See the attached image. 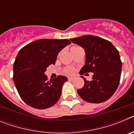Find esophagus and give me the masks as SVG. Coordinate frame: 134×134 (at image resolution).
I'll list each match as a JSON object with an SVG mask.
<instances>
[{
  "instance_id": "obj_1",
  "label": "esophagus",
  "mask_w": 134,
  "mask_h": 134,
  "mask_svg": "<svg viewBox=\"0 0 134 134\" xmlns=\"http://www.w3.org/2000/svg\"><path fill=\"white\" fill-rule=\"evenodd\" d=\"M68 80H70V81H73V80H74V78H73V77H68Z\"/></svg>"
}]
</instances>
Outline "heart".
Listing matches in <instances>:
<instances>
[{"mask_svg":"<svg viewBox=\"0 0 134 134\" xmlns=\"http://www.w3.org/2000/svg\"><path fill=\"white\" fill-rule=\"evenodd\" d=\"M76 47H78V46H74V47H72L71 49H73V48H76ZM65 72H66V74H73L74 72H75V69H74V68H72V67H69V68H66Z\"/></svg>","mask_w":134,"mask_h":134,"instance_id":"heart-1","label":"heart"}]
</instances>
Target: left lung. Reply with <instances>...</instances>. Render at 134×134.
<instances>
[{
	"label": "left lung",
	"instance_id": "8db88e82",
	"mask_svg": "<svg viewBox=\"0 0 134 134\" xmlns=\"http://www.w3.org/2000/svg\"><path fill=\"white\" fill-rule=\"evenodd\" d=\"M70 40L85 51V64L80 74L93 72L91 81L81 76L85 85L77 90L78 94L88 103L105 102L119 86L122 66L119 52L110 41L94 35H83Z\"/></svg>",
	"mask_w": 134,
	"mask_h": 134
}]
</instances>
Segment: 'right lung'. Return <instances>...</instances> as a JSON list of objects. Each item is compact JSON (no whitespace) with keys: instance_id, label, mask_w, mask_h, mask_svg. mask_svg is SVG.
<instances>
[{"instance_id":"1","label":"right lung","mask_w":134,"mask_h":134,"mask_svg":"<svg viewBox=\"0 0 134 134\" xmlns=\"http://www.w3.org/2000/svg\"><path fill=\"white\" fill-rule=\"evenodd\" d=\"M68 40H36L19 52L13 64V81L21 98L26 104L38 109L55 105L68 79L58 76L48 80L46 68L54 64L62 49L70 43Z\"/></svg>"}]
</instances>
